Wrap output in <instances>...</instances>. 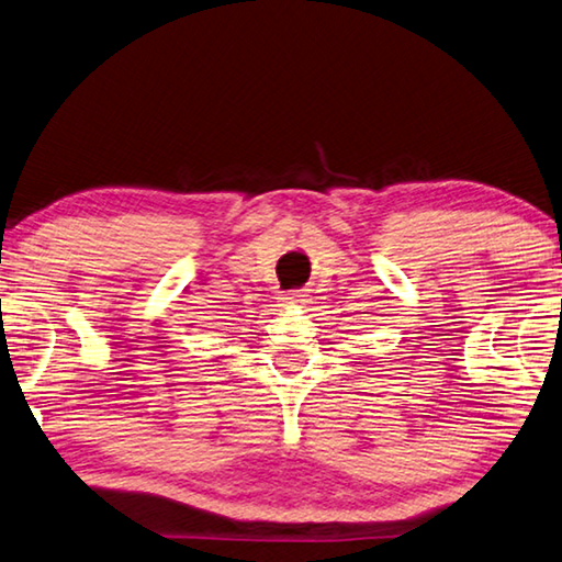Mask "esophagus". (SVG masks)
Here are the masks:
<instances>
[{"instance_id":"obj_1","label":"esophagus","mask_w":562,"mask_h":562,"mask_svg":"<svg viewBox=\"0 0 562 562\" xmlns=\"http://www.w3.org/2000/svg\"><path fill=\"white\" fill-rule=\"evenodd\" d=\"M282 300H284V304H292V307H300V304H307V292L292 290V292L284 294Z\"/></svg>"}]
</instances>
